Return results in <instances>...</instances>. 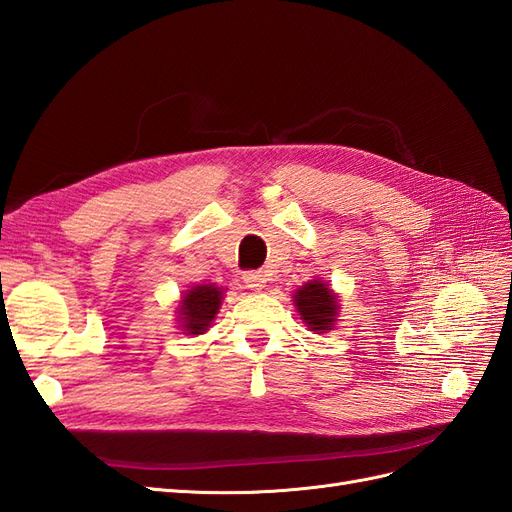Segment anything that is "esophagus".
Listing matches in <instances>:
<instances>
[{"label": "esophagus", "mask_w": 512, "mask_h": 512, "mask_svg": "<svg viewBox=\"0 0 512 512\" xmlns=\"http://www.w3.org/2000/svg\"><path fill=\"white\" fill-rule=\"evenodd\" d=\"M243 284L250 288V290H262L267 286V275H262V273H258V271H250V273H245L243 275Z\"/></svg>", "instance_id": "obj_1"}]
</instances>
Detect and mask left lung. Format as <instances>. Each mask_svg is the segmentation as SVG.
<instances>
[{"label": "left lung", "mask_w": 512, "mask_h": 512, "mask_svg": "<svg viewBox=\"0 0 512 512\" xmlns=\"http://www.w3.org/2000/svg\"><path fill=\"white\" fill-rule=\"evenodd\" d=\"M294 307H297V312L309 327V331L318 333L331 331L339 312L337 294L322 280L307 282L294 292Z\"/></svg>", "instance_id": "8db88e82"}]
</instances>
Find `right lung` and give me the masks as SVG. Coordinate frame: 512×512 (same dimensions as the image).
Masks as SVG:
<instances>
[{"label": "right lung", "mask_w": 512, "mask_h": 512, "mask_svg": "<svg viewBox=\"0 0 512 512\" xmlns=\"http://www.w3.org/2000/svg\"><path fill=\"white\" fill-rule=\"evenodd\" d=\"M224 290L215 284H198L183 292L179 301V327L185 335H203L220 312Z\"/></svg>", "instance_id": "add662e5"}]
</instances>
